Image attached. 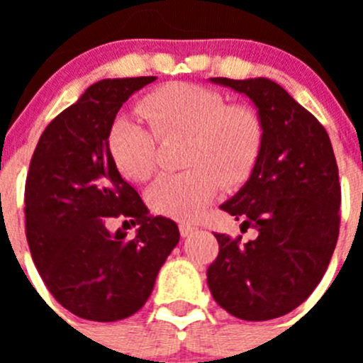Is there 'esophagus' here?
<instances>
[{
    "label": "esophagus",
    "instance_id": "obj_1",
    "mask_svg": "<svg viewBox=\"0 0 363 363\" xmlns=\"http://www.w3.org/2000/svg\"><path fill=\"white\" fill-rule=\"evenodd\" d=\"M179 232H181V237H191L196 232V228L193 225H189V223H181L179 225Z\"/></svg>",
    "mask_w": 363,
    "mask_h": 363
}]
</instances>
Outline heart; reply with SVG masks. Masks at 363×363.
I'll return each mask as SVG.
<instances>
[{"label":"heart","instance_id":"1","mask_svg":"<svg viewBox=\"0 0 363 363\" xmlns=\"http://www.w3.org/2000/svg\"><path fill=\"white\" fill-rule=\"evenodd\" d=\"M138 117L121 116L108 133V152L121 174L144 182L158 163V137L189 135L179 174L161 175L149 188L147 203L158 214L196 219L207 211L223 184L246 181L262 147L258 116L211 87L172 82L156 87L138 104Z\"/></svg>","mask_w":363,"mask_h":363}]
</instances>
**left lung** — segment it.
<instances>
[{
    "mask_svg": "<svg viewBox=\"0 0 363 363\" xmlns=\"http://www.w3.org/2000/svg\"><path fill=\"white\" fill-rule=\"evenodd\" d=\"M211 80L250 98L263 133L250 181L221 205L258 237L242 244L214 233L219 252L207 269L208 290L232 316L274 320L313 294L330 263L340 223L337 161L327 130L279 84Z\"/></svg>",
    "mask_w": 363,
    "mask_h": 363,
    "instance_id": "left-lung-1",
    "label": "left lung"
}]
</instances>
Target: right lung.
Returning a JSON list of instances; mask_svg holds the SVG:
<instances>
[{"label": "right lung", "mask_w": 363, "mask_h": 363, "mask_svg": "<svg viewBox=\"0 0 363 363\" xmlns=\"http://www.w3.org/2000/svg\"><path fill=\"white\" fill-rule=\"evenodd\" d=\"M156 77L105 79L50 121L26 177V237L54 298L75 316L117 321L137 313L179 242L172 219L151 216L121 177L108 133L124 101ZM126 217L138 235L111 234L106 221Z\"/></svg>", "instance_id": "right-lung-1"}]
</instances>
